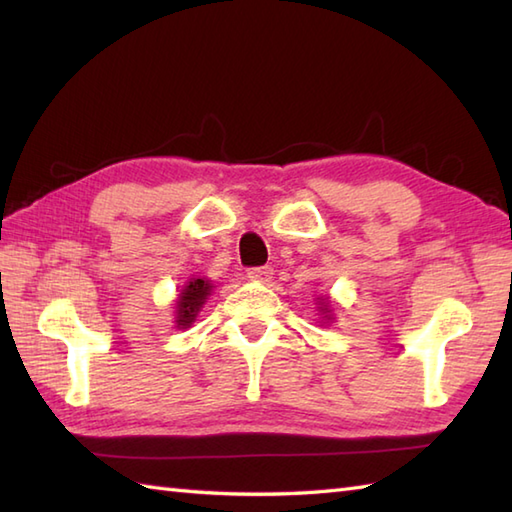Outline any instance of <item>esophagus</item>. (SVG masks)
Here are the masks:
<instances>
[{
  "instance_id": "obj_1",
  "label": "esophagus",
  "mask_w": 512,
  "mask_h": 512,
  "mask_svg": "<svg viewBox=\"0 0 512 512\" xmlns=\"http://www.w3.org/2000/svg\"><path fill=\"white\" fill-rule=\"evenodd\" d=\"M246 277L253 279V281H270V277H273V268H270V266L248 268L246 270Z\"/></svg>"
}]
</instances>
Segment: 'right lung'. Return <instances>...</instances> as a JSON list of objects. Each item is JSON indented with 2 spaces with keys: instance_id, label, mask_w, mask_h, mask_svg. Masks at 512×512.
<instances>
[{
  "instance_id": "obj_1",
  "label": "right lung",
  "mask_w": 512,
  "mask_h": 512,
  "mask_svg": "<svg viewBox=\"0 0 512 512\" xmlns=\"http://www.w3.org/2000/svg\"><path fill=\"white\" fill-rule=\"evenodd\" d=\"M211 284L204 279H193L189 281V286H184L178 303H176V325L178 328H189V325L195 321V314L200 312L204 299L211 295Z\"/></svg>"
}]
</instances>
